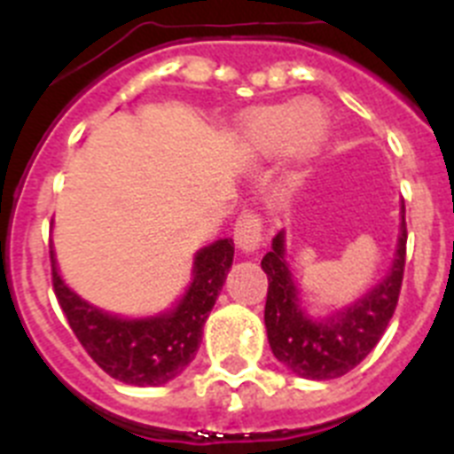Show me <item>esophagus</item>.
<instances>
[{
    "label": "esophagus",
    "instance_id": "esophagus-1",
    "mask_svg": "<svg viewBox=\"0 0 454 454\" xmlns=\"http://www.w3.org/2000/svg\"><path fill=\"white\" fill-rule=\"evenodd\" d=\"M236 246L243 252H254L263 243V218L256 211H240L234 224Z\"/></svg>",
    "mask_w": 454,
    "mask_h": 454
}]
</instances>
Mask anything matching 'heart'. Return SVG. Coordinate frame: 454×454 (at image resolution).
<instances>
[{"label":"heart","mask_w":454,"mask_h":454,"mask_svg":"<svg viewBox=\"0 0 454 454\" xmlns=\"http://www.w3.org/2000/svg\"><path fill=\"white\" fill-rule=\"evenodd\" d=\"M327 134V120L320 108L309 102L277 104L259 108L246 120V136L250 145L262 154H277L295 145V150L309 154L323 143Z\"/></svg>","instance_id":"obj_1"}]
</instances>
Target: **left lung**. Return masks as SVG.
Masks as SVG:
<instances>
[{"mask_svg": "<svg viewBox=\"0 0 454 454\" xmlns=\"http://www.w3.org/2000/svg\"><path fill=\"white\" fill-rule=\"evenodd\" d=\"M404 256H407V223L400 227L398 254L384 282L377 284L366 298L336 311L330 320L314 323L302 314L298 288L284 262V234L272 239V250L262 259L268 275V298L263 320L272 355L307 380H334L362 364L368 352L382 339L403 288Z\"/></svg>", "mask_w": 454, "mask_h": 454, "instance_id": "8db88e82", "label": "left lung"}]
</instances>
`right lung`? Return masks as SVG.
I'll list each match as a JSON object with an SVG mask.
<instances>
[{
	"label": "right lung",
	"mask_w": 454,
	"mask_h": 454,
	"mask_svg": "<svg viewBox=\"0 0 454 454\" xmlns=\"http://www.w3.org/2000/svg\"><path fill=\"white\" fill-rule=\"evenodd\" d=\"M51 259V286L67 325L90 355L111 377L134 387H159L177 377L195 359L215 298L234 262V240H215L195 256V279L177 309L143 320H122L83 302L63 284Z\"/></svg>",
	"instance_id": "right-lung-1"
}]
</instances>
